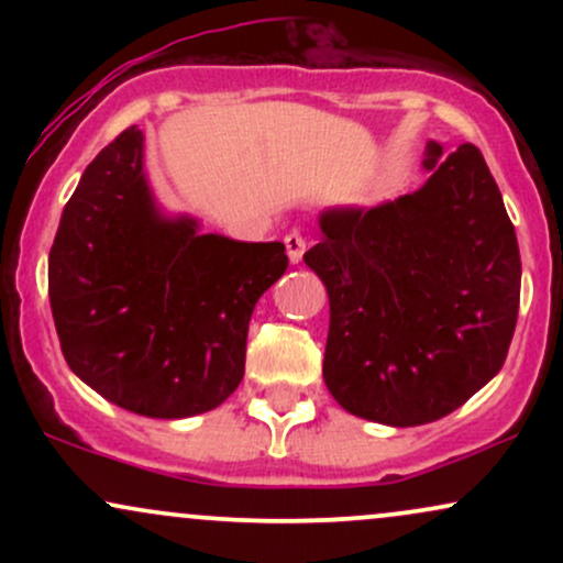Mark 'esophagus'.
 Here are the masks:
<instances>
[{
    "label": "esophagus",
    "instance_id": "obj_1",
    "mask_svg": "<svg viewBox=\"0 0 563 563\" xmlns=\"http://www.w3.org/2000/svg\"><path fill=\"white\" fill-rule=\"evenodd\" d=\"M286 251H288V260L290 264H299L303 251H307V241H303L301 232H288L286 235Z\"/></svg>",
    "mask_w": 563,
    "mask_h": 563
}]
</instances>
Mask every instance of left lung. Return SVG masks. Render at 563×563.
Here are the masks:
<instances>
[{
  "label": "left lung",
  "instance_id": "obj_1",
  "mask_svg": "<svg viewBox=\"0 0 563 563\" xmlns=\"http://www.w3.org/2000/svg\"><path fill=\"white\" fill-rule=\"evenodd\" d=\"M423 187L320 214L303 254L331 301L322 378L352 416L421 426L497 376L519 314L514 224L479 147L429 142Z\"/></svg>",
  "mask_w": 563,
  "mask_h": 563
}]
</instances>
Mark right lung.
Masks as SVG:
<instances>
[{
    "label": "right lung",
    "instance_id": "right-lung-1",
    "mask_svg": "<svg viewBox=\"0 0 563 563\" xmlns=\"http://www.w3.org/2000/svg\"><path fill=\"white\" fill-rule=\"evenodd\" d=\"M283 243L198 232L161 214L129 126L87 166L49 249L63 357L84 384L145 418L214 410L241 384L260 296L286 273Z\"/></svg>",
    "mask_w": 563,
    "mask_h": 563
}]
</instances>
